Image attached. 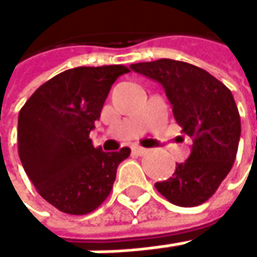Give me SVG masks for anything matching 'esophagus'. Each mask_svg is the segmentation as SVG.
Here are the masks:
<instances>
[{
  "label": "esophagus",
  "instance_id": "esophagus-1",
  "mask_svg": "<svg viewBox=\"0 0 257 257\" xmlns=\"http://www.w3.org/2000/svg\"><path fill=\"white\" fill-rule=\"evenodd\" d=\"M133 153H136V154H139V156H145V154L148 153V150H146V148H143V146L134 145V146H133Z\"/></svg>",
  "mask_w": 257,
  "mask_h": 257
}]
</instances>
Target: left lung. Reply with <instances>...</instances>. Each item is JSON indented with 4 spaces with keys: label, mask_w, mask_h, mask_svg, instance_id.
Listing matches in <instances>:
<instances>
[{
    "label": "left lung",
    "mask_w": 257,
    "mask_h": 257,
    "mask_svg": "<svg viewBox=\"0 0 257 257\" xmlns=\"http://www.w3.org/2000/svg\"><path fill=\"white\" fill-rule=\"evenodd\" d=\"M137 74L159 81L182 133L191 137V154L174 174L157 182V191L179 206L208 200L233 168L240 117L231 91L203 69L170 58L136 63Z\"/></svg>",
    "instance_id": "left-lung-1"
}]
</instances>
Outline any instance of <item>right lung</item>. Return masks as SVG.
I'll return each mask as SVG.
<instances>
[{
	"mask_svg": "<svg viewBox=\"0 0 257 257\" xmlns=\"http://www.w3.org/2000/svg\"><path fill=\"white\" fill-rule=\"evenodd\" d=\"M130 72L121 64L74 67L31 95L18 115V154L40 196L67 214H87L109 196L117 166L130 148L103 153L89 133L114 81Z\"/></svg>",
	"mask_w": 257,
	"mask_h": 257,
	"instance_id": "add662e5",
	"label": "right lung"
}]
</instances>
